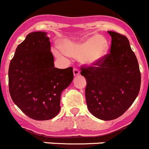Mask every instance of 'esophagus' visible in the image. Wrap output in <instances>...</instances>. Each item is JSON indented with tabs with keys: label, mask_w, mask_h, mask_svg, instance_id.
<instances>
[{
	"label": "esophagus",
	"mask_w": 149,
	"mask_h": 149,
	"mask_svg": "<svg viewBox=\"0 0 149 149\" xmlns=\"http://www.w3.org/2000/svg\"><path fill=\"white\" fill-rule=\"evenodd\" d=\"M73 73H74V76H77L80 74V71L77 69V68H74L73 69Z\"/></svg>",
	"instance_id": "34e87169"
}]
</instances>
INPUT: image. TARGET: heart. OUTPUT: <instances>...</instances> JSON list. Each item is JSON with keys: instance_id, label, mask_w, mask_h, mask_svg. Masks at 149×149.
I'll return each instance as SVG.
<instances>
[{"instance_id": "obj_1", "label": "heart", "mask_w": 149, "mask_h": 149, "mask_svg": "<svg viewBox=\"0 0 149 149\" xmlns=\"http://www.w3.org/2000/svg\"><path fill=\"white\" fill-rule=\"evenodd\" d=\"M62 48L66 54L72 57H81L84 64L94 65L103 61L108 52L109 45L104 36H94L80 42L65 41L62 44ZM53 53L59 57L64 54L58 48L53 49Z\"/></svg>"}]
</instances>
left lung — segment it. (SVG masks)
<instances>
[{
	"instance_id": "obj_1",
	"label": "left lung",
	"mask_w": 149,
	"mask_h": 149,
	"mask_svg": "<svg viewBox=\"0 0 149 149\" xmlns=\"http://www.w3.org/2000/svg\"><path fill=\"white\" fill-rule=\"evenodd\" d=\"M110 53L95 67L81 68L86 80L88 110L101 120L116 119L131 106L139 94L141 74L137 59L125 36L107 31Z\"/></svg>"
}]
</instances>
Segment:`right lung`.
<instances>
[{"label":"right lung","mask_w":149,"mask_h":149,"mask_svg":"<svg viewBox=\"0 0 149 149\" xmlns=\"http://www.w3.org/2000/svg\"><path fill=\"white\" fill-rule=\"evenodd\" d=\"M47 33L33 32L18 45L9 67L12 100L34 120L53 119L60 110V96L73 80V68H55Z\"/></svg>","instance_id":"obj_1"}]
</instances>
